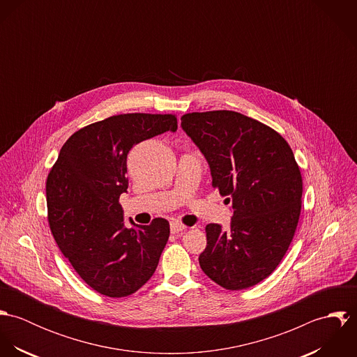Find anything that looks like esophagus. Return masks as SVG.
<instances>
[{
    "instance_id": "esophagus-1",
    "label": "esophagus",
    "mask_w": 357,
    "mask_h": 357,
    "mask_svg": "<svg viewBox=\"0 0 357 357\" xmlns=\"http://www.w3.org/2000/svg\"><path fill=\"white\" fill-rule=\"evenodd\" d=\"M187 229V227L184 225V224H181V222H178V221H173V222H170V231H172V234H180V232H183V231H185Z\"/></svg>"
}]
</instances>
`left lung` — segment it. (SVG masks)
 <instances>
[{
  "mask_svg": "<svg viewBox=\"0 0 357 357\" xmlns=\"http://www.w3.org/2000/svg\"><path fill=\"white\" fill-rule=\"evenodd\" d=\"M181 126L208 162L211 185L232 199L228 231L206 225L204 273L227 290L266 279L294 238L303 176L289 143L272 128L229 109L188 112Z\"/></svg>",
  "mask_w": 357,
  "mask_h": 357,
  "instance_id": "1",
  "label": "left lung"
}]
</instances>
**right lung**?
Wrapping results in <instances>:
<instances>
[{"instance_id":"add662e5","label":"right lung","mask_w":357,"mask_h":357,"mask_svg":"<svg viewBox=\"0 0 357 357\" xmlns=\"http://www.w3.org/2000/svg\"><path fill=\"white\" fill-rule=\"evenodd\" d=\"M166 130L174 114H119L73 133L47 178L48 221L63 255L93 290L111 298L136 293L153 275L170 234L169 221L123 225L130 149Z\"/></svg>"}]
</instances>
